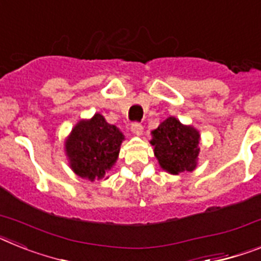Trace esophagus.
<instances>
[{
  "mask_svg": "<svg viewBox=\"0 0 261 261\" xmlns=\"http://www.w3.org/2000/svg\"><path fill=\"white\" fill-rule=\"evenodd\" d=\"M131 131H133L134 135H142V133H143V126L141 123L135 122V123L131 124Z\"/></svg>",
  "mask_w": 261,
  "mask_h": 261,
  "instance_id": "1",
  "label": "esophagus"
}]
</instances>
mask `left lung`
Segmentation results:
<instances>
[{
  "instance_id": "1",
  "label": "left lung",
  "mask_w": 261,
  "mask_h": 261,
  "mask_svg": "<svg viewBox=\"0 0 261 261\" xmlns=\"http://www.w3.org/2000/svg\"><path fill=\"white\" fill-rule=\"evenodd\" d=\"M151 134L150 143L154 146V154L163 170L174 175L195 170L200 151V135L196 128L170 117Z\"/></svg>"
}]
</instances>
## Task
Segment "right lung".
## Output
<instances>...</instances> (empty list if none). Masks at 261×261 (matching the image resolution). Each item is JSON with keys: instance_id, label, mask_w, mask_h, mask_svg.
<instances>
[{"instance_id": "add662e5", "label": "right lung", "mask_w": 261, "mask_h": 261, "mask_svg": "<svg viewBox=\"0 0 261 261\" xmlns=\"http://www.w3.org/2000/svg\"><path fill=\"white\" fill-rule=\"evenodd\" d=\"M123 139L119 128L107 123L100 114L80 120L65 143L70 167L78 176L91 181L105 178L117 162Z\"/></svg>"}]
</instances>
